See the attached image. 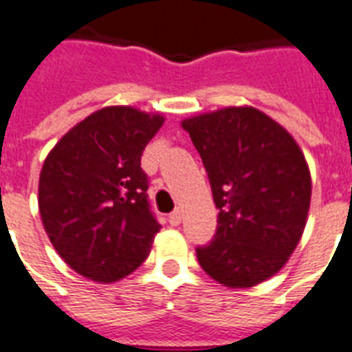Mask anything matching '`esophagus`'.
Instances as JSON below:
<instances>
[{
	"label": "esophagus",
	"instance_id": "esophagus-1",
	"mask_svg": "<svg viewBox=\"0 0 352 352\" xmlns=\"http://www.w3.org/2000/svg\"><path fill=\"white\" fill-rule=\"evenodd\" d=\"M169 223H170V226H178L179 223H182V210H179V208H176L174 212H170Z\"/></svg>",
	"mask_w": 352,
	"mask_h": 352
}]
</instances>
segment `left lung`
Masks as SVG:
<instances>
[{
    "mask_svg": "<svg viewBox=\"0 0 352 352\" xmlns=\"http://www.w3.org/2000/svg\"><path fill=\"white\" fill-rule=\"evenodd\" d=\"M203 160L217 228L196 255L214 280L252 287L297 248L311 201V176L293 136L255 107H225L182 122Z\"/></svg>",
    "mask_w": 352,
    "mask_h": 352,
    "instance_id": "1",
    "label": "left lung"
}]
</instances>
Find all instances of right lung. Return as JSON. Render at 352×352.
<instances>
[{
    "label": "right lung",
    "mask_w": 352,
    "mask_h": 352,
    "mask_svg": "<svg viewBox=\"0 0 352 352\" xmlns=\"http://www.w3.org/2000/svg\"><path fill=\"white\" fill-rule=\"evenodd\" d=\"M162 124V115L104 107L72 127L46 156L41 219L77 274L115 283L147 259L162 225L151 212L140 160Z\"/></svg>",
    "instance_id": "obj_1"
}]
</instances>
